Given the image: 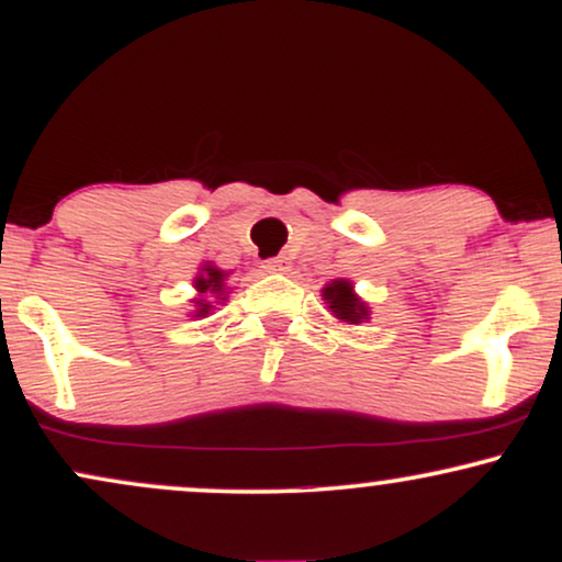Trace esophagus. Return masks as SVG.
Returning <instances> with one entry per match:
<instances>
[{"instance_id":"esophagus-1","label":"esophagus","mask_w":562,"mask_h":562,"mask_svg":"<svg viewBox=\"0 0 562 562\" xmlns=\"http://www.w3.org/2000/svg\"><path fill=\"white\" fill-rule=\"evenodd\" d=\"M261 269H263V272H269V274H280V272H288L290 261L285 259V256H274V259L263 261Z\"/></svg>"}]
</instances>
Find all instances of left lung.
Returning <instances> with one entry per match:
<instances>
[{"label":"left lung","instance_id":"obj_1","mask_svg":"<svg viewBox=\"0 0 562 562\" xmlns=\"http://www.w3.org/2000/svg\"><path fill=\"white\" fill-rule=\"evenodd\" d=\"M322 299L330 303V312L340 322H348V325H359V322L370 319V312H367V303L353 293V285L348 280H333L330 285L322 290Z\"/></svg>","mask_w":562,"mask_h":562}]
</instances>
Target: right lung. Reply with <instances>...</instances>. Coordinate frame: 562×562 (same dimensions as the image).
<instances>
[{
	"label": "right lung",
	"instance_id": "obj_1",
	"mask_svg": "<svg viewBox=\"0 0 562 562\" xmlns=\"http://www.w3.org/2000/svg\"><path fill=\"white\" fill-rule=\"evenodd\" d=\"M224 280H227V272H222V269H216L214 263H203V269H200V274L195 277V288L200 293V299H195V317H205V314L211 312V301L203 299V293H214L218 301H227L224 299V293H227V288H224Z\"/></svg>",
	"mask_w": 562,
	"mask_h": 562
}]
</instances>
